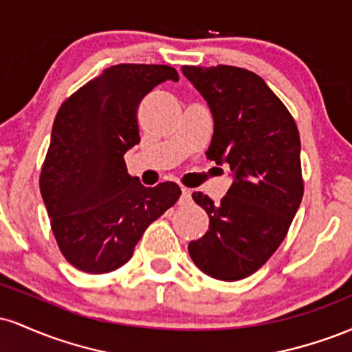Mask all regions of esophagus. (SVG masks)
<instances>
[{"instance_id":"obj_1","label":"esophagus","mask_w":352,"mask_h":352,"mask_svg":"<svg viewBox=\"0 0 352 352\" xmlns=\"http://www.w3.org/2000/svg\"><path fill=\"white\" fill-rule=\"evenodd\" d=\"M190 199H192V192L188 188H182V195H180V204H188Z\"/></svg>"}]
</instances>
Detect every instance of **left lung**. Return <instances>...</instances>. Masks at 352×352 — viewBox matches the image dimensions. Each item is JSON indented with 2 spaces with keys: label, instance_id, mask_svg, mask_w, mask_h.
Returning <instances> with one entry per match:
<instances>
[{
  "label": "left lung",
  "instance_id": "obj_1",
  "mask_svg": "<svg viewBox=\"0 0 352 352\" xmlns=\"http://www.w3.org/2000/svg\"><path fill=\"white\" fill-rule=\"evenodd\" d=\"M182 71L208 102L215 122L207 159L228 164L235 173L220 204L192 193L210 225L188 243L190 258L215 280H243L276 252L301 204L300 132L281 99L254 72L223 64Z\"/></svg>",
  "mask_w": 352,
  "mask_h": 352
}]
</instances>
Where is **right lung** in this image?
<instances>
[{
    "label": "right lung",
    "instance_id": "obj_1",
    "mask_svg": "<svg viewBox=\"0 0 352 352\" xmlns=\"http://www.w3.org/2000/svg\"><path fill=\"white\" fill-rule=\"evenodd\" d=\"M167 79L179 80V72L162 64H117L56 114L39 188L60 253L80 272L109 273L127 263L145 228L179 200V185L144 187L124 162L140 142V100Z\"/></svg>",
    "mask_w": 352,
    "mask_h": 352
}]
</instances>
